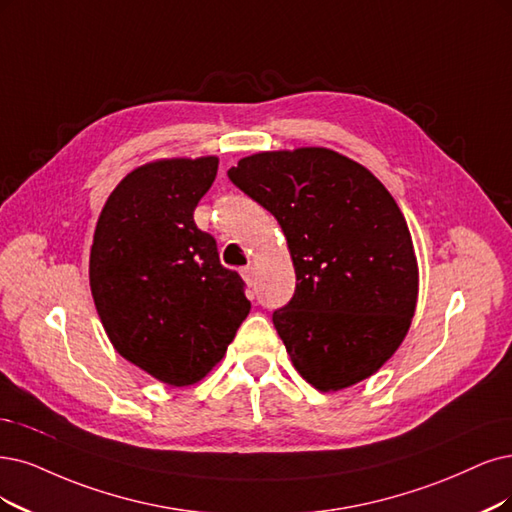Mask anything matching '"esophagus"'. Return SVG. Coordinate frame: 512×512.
<instances>
[{"label": "esophagus", "mask_w": 512, "mask_h": 512, "mask_svg": "<svg viewBox=\"0 0 512 512\" xmlns=\"http://www.w3.org/2000/svg\"><path fill=\"white\" fill-rule=\"evenodd\" d=\"M240 274H242V278H244V282L246 285H253V280H255V270H253V266H246V268H242L240 270Z\"/></svg>", "instance_id": "esophagus-1"}]
</instances>
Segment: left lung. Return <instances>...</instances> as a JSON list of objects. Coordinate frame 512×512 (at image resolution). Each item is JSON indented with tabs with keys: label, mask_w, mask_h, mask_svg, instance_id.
Returning <instances> with one entry per match:
<instances>
[{
	"label": "left lung",
	"mask_w": 512,
	"mask_h": 512,
	"mask_svg": "<svg viewBox=\"0 0 512 512\" xmlns=\"http://www.w3.org/2000/svg\"><path fill=\"white\" fill-rule=\"evenodd\" d=\"M227 177L285 232L297 285L272 320L299 375L323 392L373 375L418 301L411 234L388 189L325 147L255 154Z\"/></svg>",
	"instance_id": "obj_1"
}]
</instances>
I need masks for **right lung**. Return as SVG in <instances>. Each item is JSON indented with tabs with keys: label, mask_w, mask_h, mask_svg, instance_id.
Wrapping results in <instances>:
<instances>
[{
	"label": "right lung",
	"mask_w": 512,
	"mask_h": 512,
	"mask_svg": "<svg viewBox=\"0 0 512 512\" xmlns=\"http://www.w3.org/2000/svg\"><path fill=\"white\" fill-rule=\"evenodd\" d=\"M215 156L160 160L107 198L90 249V291L126 361L170 386L211 371L251 310L238 272L194 211L217 175Z\"/></svg>",
	"instance_id": "1"
}]
</instances>
